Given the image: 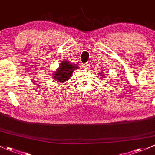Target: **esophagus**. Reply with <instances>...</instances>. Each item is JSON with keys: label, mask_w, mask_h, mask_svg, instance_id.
<instances>
[{"label": "esophagus", "mask_w": 155, "mask_h": 155, "mask_svg": "<svg viewBox=\"0 0 155 155\" xmlns=\"http://www.w3.org/2000/svg\"><path fill=\"white\" fill-rule=\"evenodd\" d=\"M89 64H89V63H86V64H84V66L86 68H88L89 66Z\"/></svg>", "instance_id": "esophagus-1"}]
</instances>
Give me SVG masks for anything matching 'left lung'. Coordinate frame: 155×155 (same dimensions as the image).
<instances>
[{
	"instance_id": "obj_1",
	"label": "left lung",
	"mask_w": 155,
	"mask_h": 155,
	"mask_svg": "<svg viewBox=\"0 0 155 155\" xmlns=\"http://www.w3.org/2000/svg\"><path fill=\"white\" fill-rule=\"evenodd\" d=\"M100 74H101V76H104V74H103V73H102V72H101V73H100Z\"/></svg>"
}]
</instances>
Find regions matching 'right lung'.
Returning <instances> with one entry per match:
<instances>
[{
	"mask_svg": "<svg viewBox=\"0 0 155 155\" xmlns=\"http://www.w3.org/2000/svg\"><path fill=\"white\" fill-rule=\"evenodd\" d=\"M78 68L79 66L77 65H72L68 61L64 60L61 63L59 68L54 71V74H53V78L58 82L64 84L70 78L73 71Z\"/></svg>",
	"mask_w": 155,
	"mask_h": 155,
	"instance_id": "1",
	"label": "right lung"
}]
</instances>
